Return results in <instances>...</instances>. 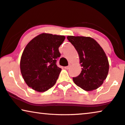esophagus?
<instances>
[{"instance_id":"1","label":"esophagus","mask_w":125,"mask_h":125,"mask_svg":"<svg viewBox=\"0 0 125 125\" xmlns=\"http://www.w3.org/2000/svg\"><path fill=\"white\" fill-rule=\"evenodd\" d=\"M70 68V65H69L67 66H66V67H64V69H67V70H68V69H69Z\"/></svg>"}]
</instances>
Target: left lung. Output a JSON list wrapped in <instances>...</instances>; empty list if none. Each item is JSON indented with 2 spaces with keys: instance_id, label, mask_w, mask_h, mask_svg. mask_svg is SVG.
<instances>
[{
  "instance_id": "obj_1",
  "label": "left lung",
  "mask_w": 125,
  "mask_h": 125,
  "mask_svg": "<svg viewBox=\"0 0 125 125\" xmlns=\"http://www.w3.org/2000/svg\"><path fill=\"white\" fill-rule=\"evenodd\" d=\"M67 40L78 53L82 71L73 80L86 91L97 89L106 79L109 63L105 53L99 43L90 37L68 36Z\"/></svg>"
}]
</instances>
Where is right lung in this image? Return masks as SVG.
<instances>
[{"label": "right lung", "instance_id": "obj_1", "mask_svg": "<svg viewBox=\"0 0 125 125\" xmlns=\"http://www.w3.org/2000/svg\"><path fill=\"white\" fill-rule=\"evenodd\" d=\"M65 36L42 33L30 41L23 50L20 69L28 86L43 92L56 83L62 69L56 64L61 56L59 47Z\"/></svg>", "mask_w": 125, "mask_h": 125}]
</instances>
